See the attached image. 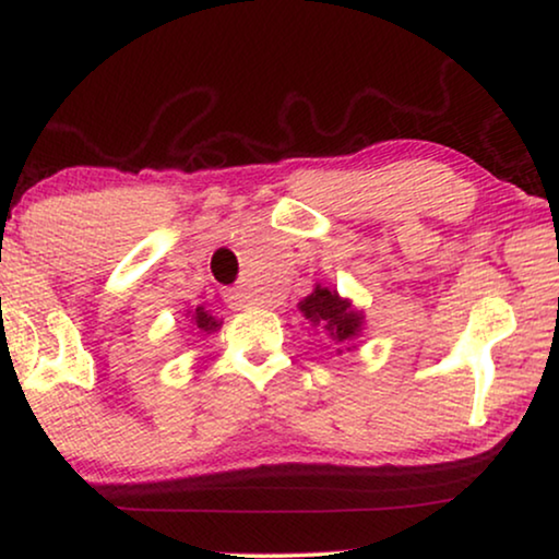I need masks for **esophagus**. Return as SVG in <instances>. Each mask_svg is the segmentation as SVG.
Instances as JSON below:
<instances>
[{
    "instance_id": "34e87169",
    "label": "esophagus",
    "mask_w": 559,
    "mask_h": 559,
    "mask_svg": "<svg viewBox=\"0 0 559 559\" xmlns=\"http://www.w3.org/2000/svg\"><path fill=\"white\" fill-rule=\"evenodd\" d=\"M226 302L234 305V308H257V305H262V300L251 293L249 287H234V289H226Z\"/></svg>"
}]
</instances>
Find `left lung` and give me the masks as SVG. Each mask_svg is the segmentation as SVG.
Instances as JSON below:
<instances>
[{"label":"left lung","instance_id":"obj_1","mask_svg":"<svg viewBox=\"0 0 559 559\" xmlns=\"http://www.w3.org/2000/svg\"><path fill=\"white\" fill-rule=\"evenodd\" d=\"M300 312L312 325L323 328L335 343H350L364 328L361 310H356L350 300H343L335 289L320 285H316V289L300 302Z\"/></svg>","mask_w":559,"mask_h":559}]
</instances>
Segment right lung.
Returning a JSON list of instances; mask_svg holds the SVG:
<instances>
[{
    "label": "right lung",
    "mask_w": 559,
    "mask_h": 559,
    "mask_svg": "<svg viewBox=\"0 0 559 559\" xmlns=\"http://www.w3.org/2000/svg\"><path fill=\"white\" fill-rule=\"evenodd\" d=\"M190 320H193L195 328H201L203 333H213V331H218V328H221V320L213 318L211 310H205L203 305H198V308L193 310V316H190Z\"/></svg>",
    "instance_id": "1"
}]
</instances>
